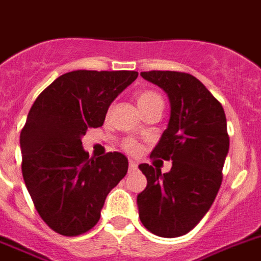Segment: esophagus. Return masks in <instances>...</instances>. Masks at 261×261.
Listing matches in <instances>:
<instances>
[{
    "label": "esophagus",
    "instance_id": "1",
    "mask_svg": "<svg viewBox=\"0 0 261 261\" xmlns=\"http://www.w3.org/2000/svg\"><path fill=\"white\" fill-rule=\"evenodd\" d=\"M137 171V164L135 161H129V173H135Z\"/></svg>",
    "mask_w": 261,
    "mask_h": 261
}]
</instances>
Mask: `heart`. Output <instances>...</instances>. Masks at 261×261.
Here are the masks:
<instances>
[{
    "label": "heart",
    "instance_id": "obj_1",
    "mask_svg": "<svg viewBox=\"0 0 261 261\" xmlns=\"http://www.w3.org/2000/svg\"><path fill=\"white\" fill-rule=\"evenodd\" d=\"M136 101H137V105H139L140 111L143 112V115H146L148 112L153 111V109H163L164 107V100L160 94L154 92L152 89H143L139 90L136 93ZM124 149L126 152H130V153H135L136 150L139 149L137 144L128 140L124 143Z\"/></svg>",
    "mask_w": 261,
    "mask_h": 261
}]
</instances>
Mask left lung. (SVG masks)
<instances>
[{
  "label": "left lung",
  "instance_id": "obj_1",
  "mask_svg": "<svg viewBox=\"0 0 261 261\" xmlns=\"http://www.w3.org/2000/svg\"><path fill=\"white\" fill-rule=\"evenodd\" d=\"M169 97L171 118L150 157L172 160L168 173L140 164L146 188L137 196L144 227L161 238H178L200 223L216 199L229 149L227 118L219 101L189 73L141 72Z\"/></svg>",
  "mask_w": 261,
  "mask_h": 261
}]
</instances>
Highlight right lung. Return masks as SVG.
<instances>
[{
	"label": "right lung",
	"mask_w": 261,
	"mask_h": 261,
	"mask_svg": "<svg viewBox=\"0 0 261 261\" xmlns=\"http://www.w3.org/2000/svg\"><path fill=\"white\" fill-rule=\"evenodd\" d=\"M133 70H74L56 79L32 105L21 130L23 181L41 219L64 236H79L100 220L108 193L128 172V159L83 149L89 128L135 81Z\"/></svg>",
	"instance_id": "1"
}]
</instances>
